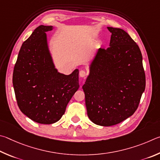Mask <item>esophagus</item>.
<instances>
[{
  "instance_id": "esophagus-1",
  "label": "esophagus",
  "mask_w": 160,
  "mask_h": 160,
  "mask_svg": "<svg viewBox=\"0 0 160 160\" xmlns=\"http://www.w3.org/2000/svg\"><path fill=\"white\" fill-rule=\"evenodd\" d=\"M87 75V73L85 71V70L83 69H81L79 71V76L80 77H85Z\"/></svg>"
}]
</instances>
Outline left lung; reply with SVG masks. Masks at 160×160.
<instances>
[{"instance_id": "obj_1", "label": "left lung", "mask_w": 160, "mask_h": 160, "mask_svg": "<svg viewBox=\"0 0 160 160\" xmlns=\"http://www.w3.org/2000/svg\"><path fill=\"white\" fill-rule=\"evenodd\" d=\"M110 47L98 49L83 90L91 122L102 127L119 124L133 115L145 88L139 47L122 29L108 27Z\"/></svg>"}]
</instances>
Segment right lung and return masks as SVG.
I'll return each mask as SVG.
<instances>
[{
  "instance_id": "add662e5",
  "label": "right lung",
  "mask_w": 160,
  "mask_h": 160,
  "mask_svg": "<svg viewBox=\"0 0 160 160\" xmlns=\"http://www.w3.org/2000/svg\"><path fill=\"white\" fill-rule=\"evenodd\" d=\"M52 29L41 25L22 43L12 75L19 110L43 124L59 121L79 88L78 69L64 75L55 68L46 33Z\"/></svg>"
}]
</instances>
